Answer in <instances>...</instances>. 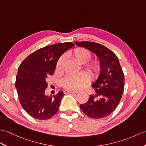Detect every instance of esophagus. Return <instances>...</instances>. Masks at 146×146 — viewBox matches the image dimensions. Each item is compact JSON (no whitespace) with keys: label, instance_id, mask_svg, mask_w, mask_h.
Listing matches in <instances>:
<instances>
[{"label":"esophagus","instance_id":"esophagus-1","mask_svg":"<svg viewBox=\"0 0 146 146\" xmlns=\"http://www.w3.org/2000/svg\"><path fill=\"white\" fill-rule=\"evenodd\" d=\"M77 92H75V91H71V90H65L64 91V93L65 94H68V93H76Z\"/></svg>","mask_w":146,"mask_h":146}]
</instances>
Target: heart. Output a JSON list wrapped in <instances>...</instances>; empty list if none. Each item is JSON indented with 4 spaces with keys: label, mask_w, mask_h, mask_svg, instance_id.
<instances>
[{
    "label": "heart",
    "mask_w": 146,
    "mask_h": 146,
    "mask_svg": "<svg viewBox=\"0 0 146 146\" xmlns=\"http://www.w3.org/2000/svg\"><path fill=\"white\" fill-rule=\"evenodd\" d=\"M73 56L78 62L84 64L91 59V53L90 51L83 47H78L73 50ZM65 60V56H61L58 60L56 65L57 70L62 69L63 63ZM84 68L90 74L91 78H96L100 76L101 66L98 61H91L84 65ZM85 72H80L77 74H68L63 78L62 80V86L68 90H78L86 84L90 80V76Z\"/></svg>",
    "instance_id": "1"
}]
</instances>
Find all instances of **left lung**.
I'll use <instances>...</instances> for the list:
<instances>
[{"mask_svg":"<svg viewBox=\"0 0 146 146\" xmlns=\"http://www.w3.org/2000/svg\"><path fill=\"white\" fill-rule=\"evenodd\" d=\"M77 46L90 50L98 56L101 71L98 80L92 84L96 94L90 95L80 108L86 116L101 119L116 110L123 96L124 75L117 56L101 44L91 42H74Z\"/></svg>","mask_w":146,"mask_h":146,"instance_id":"obj_1","label":"left lung"}]
</instances>
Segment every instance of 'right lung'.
I'll return each mask as SVG.
<instances>
[{
	"label": "right lung",
	"instance_id": "add662e5",
	"mask_svg": "<svg viewBox=\"0 0 146 146\" xmlns=\"http://www.w3.org/2000/svg\"><path fill=\"white\" fill-rule=\"evenodd\" d=\"M74 46L72 42H65L43 47L29 55L20 65L15 87L20 104L31 117L46 120L57 113L64 93L61 91L53 96H45L46 79L55 72L60 56Z\"/></svg>",
	"mask_w": 146,
	"mask_h": 146
}]
</instances>
